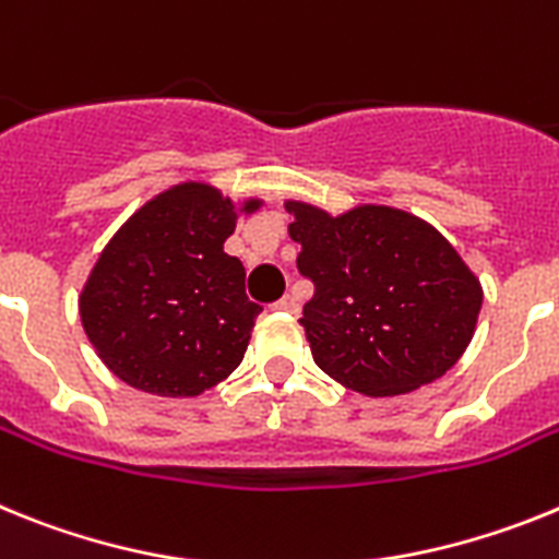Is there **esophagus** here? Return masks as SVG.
I'll return each mask as SVG.
<instances>
[{"label": "esophagus", "mask_w": 559, "mask_h": 559, "mask_svg": "<svg viewBox=\"0 0 559 559\" xmlns=\"http://www.w3.org/2000/svg\"><path fill=\"white\" fill-rule=\"evenodd\" d=\"M273 309H278V312H289V314L298 312V298H295V295H284L281 300H275Z\"/></svg>", "instance_id": "1"}]
</instances>
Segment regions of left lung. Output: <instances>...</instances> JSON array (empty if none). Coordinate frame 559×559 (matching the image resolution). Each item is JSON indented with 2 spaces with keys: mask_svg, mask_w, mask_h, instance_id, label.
<instances>
[{
  "mask_svg": "<svg viewBox=\"0 0 559 559\" xmlns=\"http://www.w3.org/2000/svg\"><path fill=\"white\" fill-rule=\"evenodd\" d=\"M298 270L314 284L300 326L312 357L366 396L411 394L459 362L484 289L433 225L388 205L332 216L286 202Z\"/></svg>",
  "mask_w": 559,
  "mask_h": 559,
  "instance_id": "8db88e82",
  "label": "left lung"
}]
</instances>
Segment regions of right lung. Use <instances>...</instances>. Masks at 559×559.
I'll return each instance as SVG.
<instances>
[{"instance_id":"1","label":"right lung","mask_w":559,"mask_h":559,"mask_svg":"<svg viewBox=\"0 0 559 559\" xmlns=\"http://www.w3.org/2000/svg\"><path fill=\"white\" fill-rule=\"evenodd\" d=\"M207 182H179L148 199L92 266L78 312L100 360L126 385L199 396L245 360L261 307L245 295V266L225 241L239 213Z\"/></svg>"}]
</instances>
